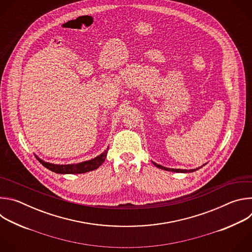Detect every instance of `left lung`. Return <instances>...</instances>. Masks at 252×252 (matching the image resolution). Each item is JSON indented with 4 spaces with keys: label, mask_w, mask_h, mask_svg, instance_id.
I'll list each match as a JSON object with an SVG mask.
<instances>
[{
    "label": "left lung",
    "mask_w": 252,
    "mask_h": 252,
    "mask_svg": "<svg viewBox=\"0 0 252 252\" xmlns=\"http://www.w3.org/2000/svg\"><path fill=\"white\" fill-rule=\"evenodd\" d=\"M153 162H154V161H153ZM154 164H155L157 167L160 168V169H164V170H167V171H173V172H182V173H183V172H184V173H186V172H193V171L199 169L200 167H202V166H199V167H196V168H194V169H179V168L164 167V166H162V165H160V164H158V163H156V162H154ZM203 165H205V164H203Z\"/></svg>",
    "instance_id": "1"
}]
</instances>
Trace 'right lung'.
<instances>
[{"label": "right lung", "instance_id": "1", "mask_svg": "<svg viewBox=\"0 0 252 252\" xmlns=\"http://www.w3.org/2000/svg\"><path fill=\"white\" fill-rule=\"evenodd\" d=\"M107 151H109V148H107L103 153H101L99 156H97L94 158H92L90 160H86L83 162L79 163H73V164H54L50 163L47 161H44L43 159L39 158L37 156L35 158H38V160L48 169L56 172V173H61V174H74V173H85L88 171L94 170L99 167V165L102 164V162L105 160Z\"/></svg>", "mask_w": 252, "mask_h": 252}]
</instances>
